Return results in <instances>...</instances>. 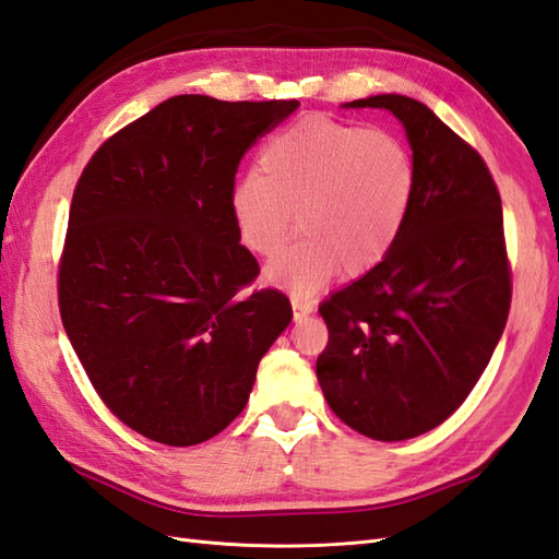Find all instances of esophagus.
<instances>
[{"mask_svg":"<svg viewBox=\"0 0 559 559\" xmlns=\"http://www.w3.org/2000/svg\"><path fill=\"white\" fill-rule=\"evenodd\" d=\"M290 302H293V311H295V319H302L307 314L314 311V302L309 300L305 295H290Z\"/></svg>","mask_w":559,"mask_h":559,"instance_id":"1","label":"esophagus"}]
</instances>
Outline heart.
Here are the masks:
<instances>
[{"label":"heart","instance_id":"heart-1","mask_svg":"<svg viewBox=\"0 0 559 559\" xmlns=\"http://www.w3.org/2000/svg\"><path fill=\"white\" fill-rule=\"evenodd\" d=\"M417 166L405 142L388 131H365L307 116L269 140L259 171L233 192L242 242L276 254L297 228L305 236L269 266V276L309 295L338 264L365 274L393 250L412 210Z\"/></svg>","mask_w":559,"mask_h":559}]
</instances>
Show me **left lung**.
Segmentation results:
<instances>
[{
	"label": "left lung",
	"instance_id": "8db88e82",
	"mask_svg": "<svg viewBox=\"0 0 559 559\" xmlns=\"http://www.w3.org/2000/svg\"><path fill=\"white\" fill-rule=\"evenodd\" d=\"M405 126L417 166L393 250L319 305L329 343L317 376L331 409L373 440L431 431L472 393L504 331L512 266L502 202L469 142L402 95L349 102Z\"/></svg>",
	"mask_w": 559,
	"mask_h": 559
}]
</instances>
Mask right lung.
Listing matches in <instances>:
<instances>
[{"label":"right lung","mask_w":559,"mask_h":559,"mask_svg":"<svg viewBox=\"0 0 559 559\" xmlns=\"http://www.w3.org/2000/svg\"><path fill=\"white\" fill-rule=\"evenodd\" d=\"M297 104L171 97L104 140L78 178L61 321L99 400L140 436L186 448L224 431L293 319L281 290L252 288L233 192L245 152Z\"/></svg>","instance_id":"add662e5"}]
</instances>
